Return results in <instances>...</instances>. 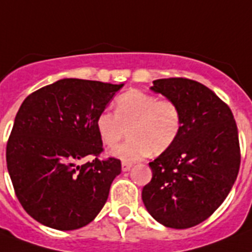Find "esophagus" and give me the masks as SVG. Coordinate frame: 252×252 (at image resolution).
<instances>
[{"label": "esophagus", "mask_w": 252, "mask_h": 252, "mask_svg": "<svg viewBox=\"0 0 252 252\" xmlns=\"http://www.w3.org/2000/svg\"><path fill=\"white\" fill-rule=\"evenodd\" d=\"M132 166H133L132 162H126V161L122 162V170H123V172H128V170H129Z\"/></svg>", "instance_id": "34e87169"}]
</instances>
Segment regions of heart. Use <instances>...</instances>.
<instances>
[{"instance_id": "obj_1", "label": "heart", "mask_w": 252, "mask_h": 252, "mask_svg": "<svg viewBox=\"0 0 252 252\" xmlns=\"http://www.w3.org/2000/svg\"><path fill=\"white\" fill-rule=\"evenodd\" d=\"M96 128L107 149L119 145L128 130L129 141L113 155L123 161H136L150 152L158 155L166 151L177 141L182 130V111L170 98L132 90L118 97L115 114L103 110L97 115Z\"/></svg>"}]
</instances>
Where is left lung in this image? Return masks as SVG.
Instances as JSON below:
<instances>
[{
	"label": "left lung",
	"mask_w": 252,
	"mask_h": 252,
	"mask_svg": "<svg viewBox=\"0 0 252 252\" xmlns=\"http://www.w3.org/2000/svg\"><path fill=\"white\" fill-rule=\"evenodd\" d=\"M151 90L178 103L182 130L149 164L152 179L143 187L142 201L165 227H194L223 204L237 178V124L227 103L196 80L158 79Z\"/></svg>",
	"instance_id": "1"
}]
</instances>
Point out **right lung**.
Returning a JSON list of instances; mask_svg holds the SVG:
<instances>
[{"label":"right lung","instance_id":"1","mask_svg":"<svg viewBox=\"0 0 252 252\" xmlns=\"http://www.w3.org/2000/svg\"><path fill=\"white\" fill-rule=\"evenodd\" d=\"M124 84L65 78L29 94L6 147L7 170L24 210L46 227L82 228L106 202L122 172L103 151L96 118ZM95 158L80 166L87 156Z\"/></svg>","mask_w":252,"mask_h":252}]
</instances>
